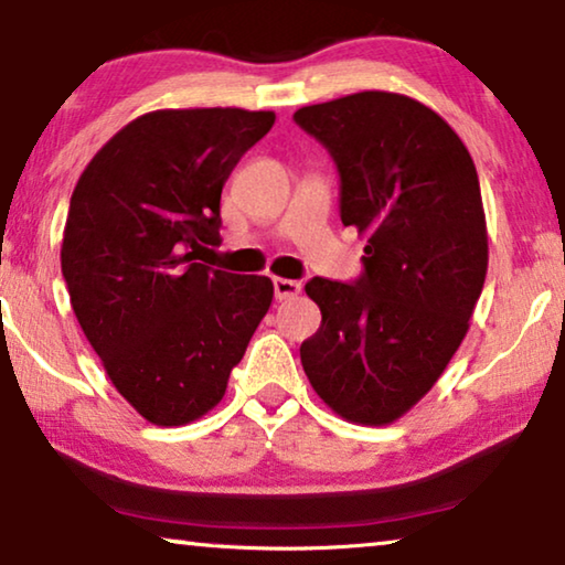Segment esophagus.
<instances>
[{
  "label": "esophagus",
  "mask_w": 565,
  "mask_h": 565,
  "mask_svg": "<svg viewBox=\"0 0 565 565\" xmlns=\"http://www.w3.org/2000/svg\"><path fill=\"white\" fill-rule=\"evenodd\" d=\"M301 291V284L294 281V279H274V294L276 299H291L297 297V294Z\"/></svg>",
  "instance_id": "obj_1"
}]
</instances>
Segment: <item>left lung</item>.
I'll use <instances>...</instances> for the list:
<instances>
[{
    "label": "left lung",
    "mask_w": 565,
    "mask_h": 565,
    "mask_svg": "<svg viewBox=\"0 0 565 565\" xmlns=\"http://www.w3.org/2000/svg\"><path fill=\"white\" fill-rule=\"evenodd\" d=\"M340 172V217L365 235V271L305 291L322 311L301 365L337 416L385 426L434 388L487 276V223L465 141L416 98L363 90L294 114Z\"/></svg>",
    "instance_id": "left-lung-1"
}]
</instances>
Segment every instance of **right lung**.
I'll return each mask as SVG.
<instances>
[{
    "label": "right lung",
    "instance_id": "1",
    "mask_svg": "<svg viewBox=\"0 0 565 565\" xmlns=\"http://www.w3.org/2000/svg\"><path fill=\"white\" fill-rule=\"evenodd\" d=\"M274 111L164 108L96 151L63 231L61 266L114 388L157 426L215 408L274 299L268 276L198 264L221 243V192Z\"/></svg>",
    "mask_w": 565,
    "mask_h": 565
}]
</instances>
